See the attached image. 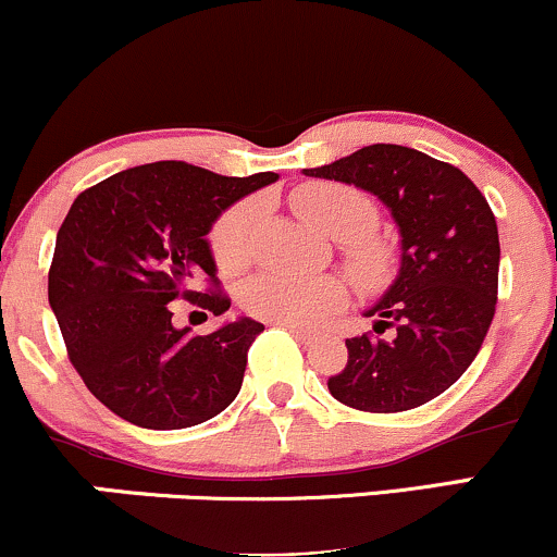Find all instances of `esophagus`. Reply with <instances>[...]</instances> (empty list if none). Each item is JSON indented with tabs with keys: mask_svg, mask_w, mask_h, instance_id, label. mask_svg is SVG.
Returning <instances> with one entry per match:
<instances>
[{
	"mask_svg": "<svg viewBox=\"0 0 557 557\" xmlns=\"http://www.w3.org/2000/svg\"><path fill=\"white\" fill-rule=\"evenodd\" d=\"M280 327L290 330L293 335L298 337V341H311V332H309V330H304V327H296V324H280Z\"/></svg>",
	"mask_w": 557,
	"mask_h": 557,
	"instance_id": "1",
	"label": "esophagus"
}]
</instances>
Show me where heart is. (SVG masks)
<instances>
[{
    "label": "heart",
    "instance_id": "obj_1",
    "mask_svg": "<svg viewBox=\"0 0 557 557\" xmlns=\"http://www.w3.org/2000/svg\"><path fill=\"white\" fill-rule=\"evenodd\" d=\"M293 207L309 225L341 240L345 267L363 290H374L387 283L393 272V253L387 243L372 233L380 220L372 196L345 183H306L293 194ZM259 214V198H246L214 222L209 246L222 272H240L248 264ZM240 304L248 314L264 322L309 327L341 309L345 304V283L335 274L293 277L261 272L243 285Z\"/></svg>",
    "mask_w": 557,
    "mask_h": 557
}]
</instances>
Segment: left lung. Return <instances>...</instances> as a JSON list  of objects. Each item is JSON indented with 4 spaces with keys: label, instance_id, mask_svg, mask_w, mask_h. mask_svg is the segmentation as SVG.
I'll use <instances>...</instances> for the list:
<instances>
[{
    "label": "left lung",
    "instance_id": "1",
    "mask_svg": "<svg viewBox=\"0 0 557 557\" xmlns=\"http://www.w3.org/2000/svg\"><path fill=\"white\" fill-rule=\"evenodd\" d=\"M380 198L400 230V270L367 317L389 341L348 337L332 398L398 413L445 393L476 359L495 317L500 240L487 198L461 170L408 146L372 144L304 170Z\"/></svg>",
    "mask_w": 557,
    "mask_h": 557
}]
</instances>
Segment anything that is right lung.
<instances>
[{
  "mask_svg": "<svg viewBox=\"0 0 557 557\" xmlns=\"http://www.w3.org/2000/svg\"><path fill=\"white\" fill-rule=\"evenodd\" d=\"M277 172L225 177L185 162L117 172L75 198L57 233L49 306L86 387L144 430H185L240 393L264 324L240 317L209 335L172 327L177 298L225 314L209 230ZM209 282L210 290L193 287Z\"/></svg>",
  "mask_w": 557,
  "mask_h": 557,
  "instance_id": "1",
  "label": "right lung"
}]
</instances>
